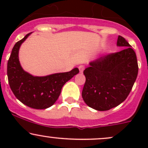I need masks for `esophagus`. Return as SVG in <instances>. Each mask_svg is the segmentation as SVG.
<instances>
[{
	"label": "esophagus",
	"instance_id": "obj_1",
	"mask_svg": "<svg viewBox=\"0 0 148 148\" xmlns=\"http://www.w3.org/2000/svg\"><path fill=\"white\" fill-rule=\"evenodd\" d=\"M84 69H85V67L84 65H80L79 67V69L80 72H81V73H82L83 72H84Z\"/></svg>",
	"mask_w": 148,
	"mask_h": 148
}]
</instances>
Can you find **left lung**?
<instances>
[{"instance_id":"1","label":"left lung","mask_w":148,"mask_h":148,"mask_svg":"<svg viewBox=\"0 0 148 148\" xmlns=\"http://www.w3.org/2000/svg\"><path fill=\"white\" fill-rule=\"evenodd\" d=\"M120 51L89 62L82 91L85 103L97 111H108L123 102L130 94L138 75L136 53L127 40L119 35Z\"/></svg>"}]
</instances>
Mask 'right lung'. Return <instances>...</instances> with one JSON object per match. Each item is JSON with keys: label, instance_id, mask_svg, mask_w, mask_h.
Wrapping results in <instances>:
<instances>
[{"label": "right lung", "instance_id": "add662e5", "mask_svg": "<svg viewBox=\"0 0 148 148\" xmlns=\"http://www.w3.org/2000/svg\"><path fill=\"white\" fill-rule=\"evenodd\" d=\"M32 33L27 34L13 47L8 62V77L12 91L17 99L30 108L45 109L55 103L62 86L79 72L77 67L70 72L36 76L22 68L18 58L21 45Z\"/></svg>", "mask_w": 148, "mask_h": 148}]
</instances>
